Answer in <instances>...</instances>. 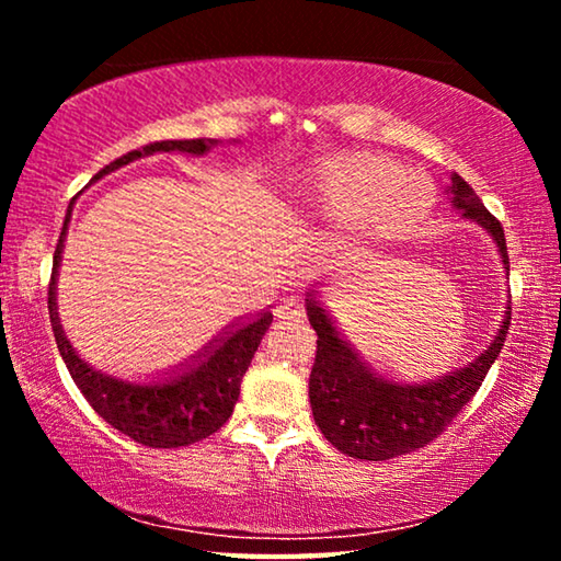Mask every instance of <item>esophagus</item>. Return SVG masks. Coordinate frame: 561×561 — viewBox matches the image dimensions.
I'll return each instance as SVG.
<instances>
[{
	"mask_svg": "<svg viewBox=\"0 0 561 561\" xmlns=\"http://www.w3.org/2000/svg\"><path fill=\"white\" fill-rule=\"evenodd\" d=\"M277 317L279 319H289V321H297L304 317V304L297 297H289L282 301V307L277 309Z\"/></svg>",
	"mask_w": 561,
	"mask_h": 561,
	"instance_id": "obj_1",
	"label": "esophagus"
}]
</instances>
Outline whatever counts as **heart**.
Returning <instances> with one entry per match:
<instances>
[{
  "instance_id": "1",
  "label": "heart",
  "mask_w": 561,
  "mask_h": 561,
  "mask_svg": "<svg viewBox=\"0 0 561 561\" xmlns=\"http://www.w3.org/2000/svg\"><path fill=\"white\" fill-rule=\"evenodd\" d=\"M387 193L385 207L380 197ZM301 220L321 232L346 230L360 252L393 244L411 234L431 210V187L413 168L348 150L321 158L297 187Z\"/></svg>"
}]
</instances>
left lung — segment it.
<instances>
[{"label": "left lung", "mask_w": 561, "mask_h": 561, "mask_svg": "<svg viewBox=\"0 0 561 561\" xmlns=\"http://www.w3.org/2000/svg\"><path fill=\"white\" fill-rule=\"evenodd\" d=\"M455 210L482 227L497 247L502 270L510 277L507 242L502 225L492 217L474 190L458 173L445 187ZM324 279L309 284V324L317 331V358L309 376V403L324 438L348 458L391 460L428 445L478 391L510 329V304L495 336L478 356L448 374L423 381H393L376 371L358 348L341 334L327 304L321 301Z\"/></svg>", "instance_id": "left-lung-1"}]
</instances>
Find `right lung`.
<instances>
[{
	"label": "right lung",
	"mask_w": 561,
	"mask_h": 561,
	"mask_svg": "<svg viewBox=\"0 0 561 561\" xmlns=\"http://www.w3.org/2000/svg\"><path fill=\"white\" fill-rule=\"evenodd\" d=\"M237 144V140H232ZM220 146L215 138L195 140H163V144L146 146L144 150H130L118 160H113L101 173L93 175L96 183L103 175L113 173L138 158L156 153H185V156H207L213 148ZM76 201V197H73ZM73 203L66 213L64 230L54 252V270L49 284V317L56 336V346L64 358L66 368L79 386L83 398L91 403L103 421L113 428L128 435L148 448H180L207 438L220 431L232 415L237 398H240V383L247 368H250L254 351H257L264 331L272 324V311L264 309L260 314L240 317L222 327L197 348L193 356L180 360L178 366L165 368L163 374L148 378H123L116 374L101 371L81 358L79 351L66 336L59 317V301H56V287H59V267L64 257V242L69 232Z\"/></svg>",
	"instance_id": "right-lung-1"
}]
</instances>
